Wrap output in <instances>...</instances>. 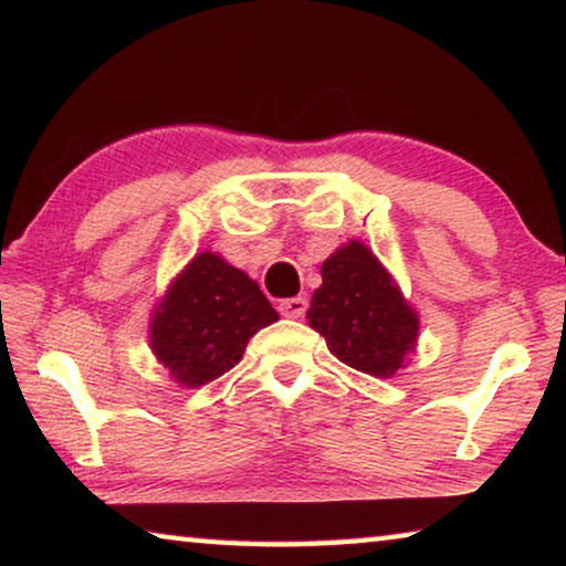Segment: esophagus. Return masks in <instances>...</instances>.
<instances>
[{
    "instance_id": "obj_1",
    "label": "esophagus",
    "mask_w": 566,
    "mask_h": 566,
    "mask_svg": "<svg viewBox=\"0 0 566 566\" xmlns=\"http://www.w3.org/2000/svg\"><path fill=\"white\" fill-rule=\"evenodd\" d=\"M306 312V300L304 296H292V300H282L280 302V314L286 319H300Z\"/></svg>"
}]
</instances>
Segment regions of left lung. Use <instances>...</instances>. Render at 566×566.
<instances>
[{
	"label": "left lung",
	"mask_w": 566,
	"mask_h": 566,
	"mask_svg": "<svg viewBox=\"0 0 566 566\" xmlns=\"http://www.w3.org/2000/svg\"><path fill=\"white\" fill-rule=\"evenodd\" d=\"M339 361L371 377H391L415 347L419 322L385 266L359 242L322 264V286L306 312Z\"/></svg>",
	"instance_id": "8db88e82"
}]
</instances>
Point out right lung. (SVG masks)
<instances>
[{
    "label": "right lung",
    "instance_id": "right-lung-1",
    "mask_svg": "<svg viewBox=\"0 0 566 566\" xmlns=\"http://www.w3.org/2000/svg\"><path fill=\"white\" fill-rule=\"evenodd\" d=\"M280 319L244 272L205 252L171 284L151 322V349L179 385L202 387L242 359L256 329Z\"/></svg>",
    "mask_w": 566,
    "mask_h": 566
}]
</instances>
